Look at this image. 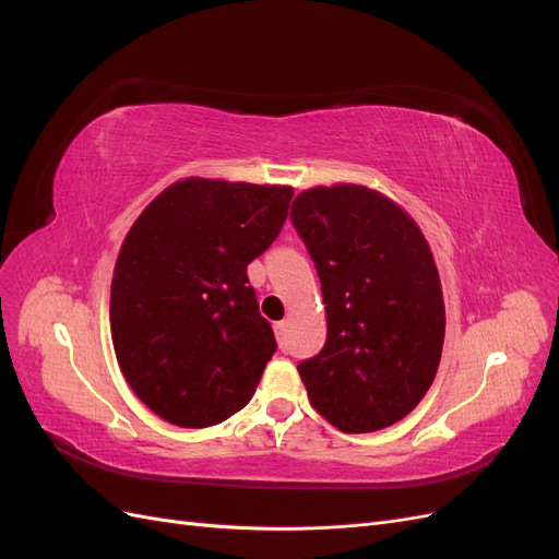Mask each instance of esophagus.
<instances>
[{
  "label": "esophagus",
  "instance_id": "esophagus-1",
  "mask_svg": "<svg viewBox=\"0 0 559 559\" xmlns=\"http://www.w3.org/2000/svg\"><path fill=\"white\" fill-rule=\"evenodd\" d=\"M284 331H286V321H275V333H277L280 341L284 337Z\"/></svg>",
  "mask_w": 559,
  "mask_h": 559
}]
</instances>
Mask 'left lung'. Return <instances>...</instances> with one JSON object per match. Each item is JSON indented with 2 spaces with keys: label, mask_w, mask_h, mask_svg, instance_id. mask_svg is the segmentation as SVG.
I'll list each match as a JSON object with an SVG mask.
<instances>
[{
  "label": "left lung",
  "mask_w": 559,
  "mask_h": 559,
  "mask_svg": "<svg viewBox=\"0 0 559 559\" xmlns=\"http://www.w3.org/2000/svg\"><path fill=\"white\" fill-rule=\"evenodd\" d=\"M326 306V343L298 364L310 403L345 433L396 425L441 364L445 306L425 235L396 202L357 183L292 205Z\"/></svg>",
  "instance_id": "1"
}]
</instances>
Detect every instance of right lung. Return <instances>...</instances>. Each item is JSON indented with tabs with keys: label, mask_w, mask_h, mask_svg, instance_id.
I'll return each instance as SVG.
<instances>
[{
	"label": "right lung",
	"mask_w": 559,
	"mask_h": 559,
	"mask_svg": "<svg viewBox=\"0 0 559 559\" xmlns=\"http://www.w3.org/2000/svg\"><path fill=\"white\" fill-rule=\"evenodd\" d=\"M292 186L191 177L126 235L111 282V341L132 392L202 429L242 411L277 349L247 265L275 242Z\"/></svg>",
	"instance_id": "1"
}]
</instances>
